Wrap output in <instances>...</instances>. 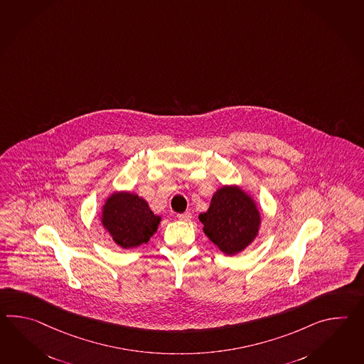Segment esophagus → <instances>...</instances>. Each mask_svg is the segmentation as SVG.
I'll use <instances>...</instances> for the list:
<instances>
[{"mask_svg":"<svg viewBox=\"0 0 364 364\" xmlns=\"http://www.w3.org/2000/svg\"><path fill=\"white\" fill-rule=\"evenodd\" d=\"M178 218L180 220H183V222H189L192 219V214L189 211H186V213H183V214H178Z\"/></svg>","mask_w":364,"mask_h":364,"instance_id":"34e87169","label":"esophagus"}]
</instances>
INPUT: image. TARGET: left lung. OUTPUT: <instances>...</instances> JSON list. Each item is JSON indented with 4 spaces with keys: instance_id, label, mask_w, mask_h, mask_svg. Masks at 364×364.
<instances>
[{
    "instance_id": "obj_1",
    "label": "left lung",
    "mask_w": 364,
    "mask_h": 364,
    "mask_svg": "<svg viewBox=\"0 0 364 364\" xmlns=\"http://www.w3.org/2000/svg\"><path fill=\"white\" fill-rule=\"evenodd\" d=\"M198 219L203 232L227 256L244 251L257 237L261 225L256 202L236 186L219 188Z\"/></svg>"
}]
</instances>
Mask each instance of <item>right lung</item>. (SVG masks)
<instances>
[{
    "instance_id": "obj_1",
    "label": "right lung",
    "mask_w": 364,
    "mask_h": 364,
    "mask_svg": "<svg viewBox=\"0 0 364 364\" xmlns=\"http://www.w3.org/2000/svg\"><path fill=\"white\" fill-rule=\"evenodd\" d=\"M162 218L138 194L114 192L103 205L102 225L124 250L136 248L153 236Z\"/></svg>"
}]
</instances>
